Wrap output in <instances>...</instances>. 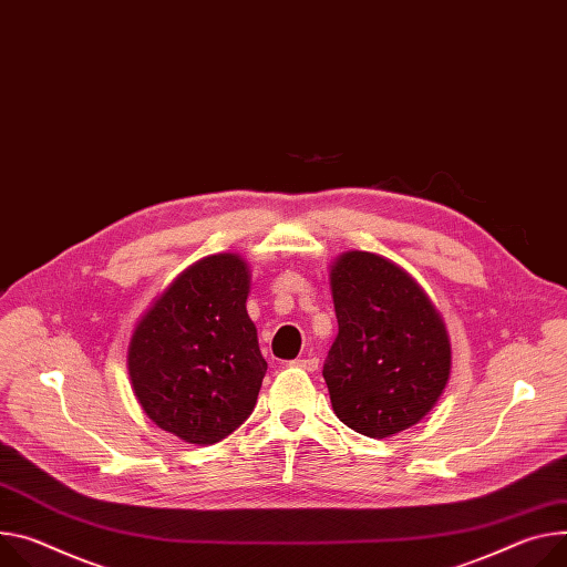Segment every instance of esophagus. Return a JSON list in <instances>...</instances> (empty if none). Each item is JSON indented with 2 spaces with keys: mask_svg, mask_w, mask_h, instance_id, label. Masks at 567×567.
<instances>
[{
  "mask_svg": "<svg viewBox=\"0 0 567 567\" xmlns=\"http://www.w3.org/2000/svg\"><path fill=\"white\" fill-rule=\"evenodd\" d=\"M291 367L296 369H302L307 373H315L319 369V359L317 357H302V359H293Z\"/></svg>",
  "mask_w": 567,
  "mask_h": 567,
  "instance_id": "1",
  "label": "esophagus"
}]
</instances>
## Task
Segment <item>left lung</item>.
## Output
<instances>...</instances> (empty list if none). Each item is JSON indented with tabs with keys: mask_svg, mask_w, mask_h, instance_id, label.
Returning <instances> with one entry per match:
<instances>
[{
	"mask_svg": "<svg viewBox=\"0 0 567 567\" xmlns=\"http://www.w3.org/2000/svg\"><path fill=\"white\" fill-rule=\"evenodd\" d=\"M339 334L323 364L337 419L386 439L427 416L452 352L441 315L421 285L375 252L348 250L330 269Z\"/></svg>",
	"mask_w": 567,
	"mask_h": 567,
	"instance_id": "obj_1",
	"label": "left lung"
}]
</instances>
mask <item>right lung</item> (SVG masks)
I'll return each instance as SVG.
<instances>
[{
	"mask_svg": "<svg viewBox=\"0 0 567 567\" xmlns=\"http://www.w3.org/2000/svg\"><path fill=\"white\" fill-rule=\"evenodd\" d=\"M248 289L250 271L239 255L203 257L137 323L131 386L161 430L213 445L250 416L267 362L246 312Z\"/></svg>",
	"mask_w": 567,
	"mask_h": 567,
	"instance_id": "1",
	"label": "right lung"
}]
</instances>
